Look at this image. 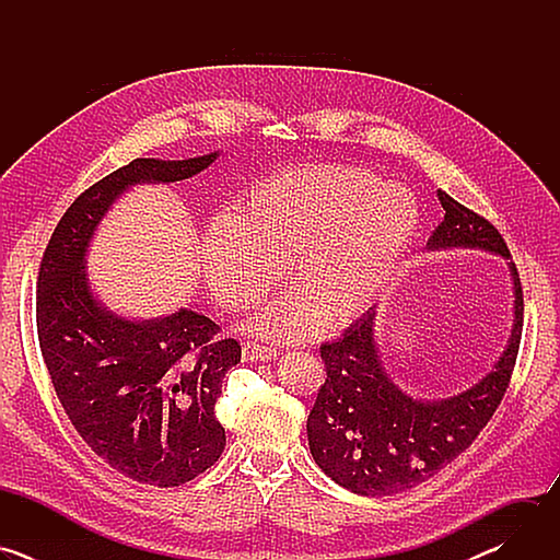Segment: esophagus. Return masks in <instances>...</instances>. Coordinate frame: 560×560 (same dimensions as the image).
<instances>
[{
	"label": "esophagus",
	"instance_id": "esophagus-1",
	"mask_svg": "<svg viewBox=\"0 0 560 560\" xmlns=\"http://www.w3.org/2000/svg\"><path fill=\"white\" fill-rule=\"evenodd\" d=\"M277 354H279L277 348L261 346L255 341L244 343V361H272V359H277Z\"/></svg>",
	"mask_w": 560,
	"mask_h": 560
}]
</instances>
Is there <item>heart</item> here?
Listing matches in <instances>:
<instances>
[{"mask_svg":"<svg viewBox=\"0 0 560 560\" xmlns=\"http://www.w3.org/2000/svg\"><path fill=\"white\" fill-rule=\"evenodd\" d=\"M421 223L412 190L352 166H314L257 182L206 232L201 266L221 305L250 310L279 281L294 290L253 322L259 335L301 339L324 318L363 314L408 253Z\"/></svg>","mask_w":560,"mask_h":560,"instance_id":"b5f03b06","label":"heart"}]
</instances>
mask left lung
<instances>
[{"label": "left lung", "instance_id": "obj_1", "mask_svg": "<svg viewBox=\"0 0 560 560\" xmlns=\"http://www.w3.org/2000/svg\"><path fill=\"white\" fill-rule=\"evenodd\" d=\"M445 217L428 246L481 248L510 259L501 232L443 190ZM514 328L494 370L467 392L445 401H415L381 368L374 346V310H368L341 339L322 343L326 381L307 417L310 452L335 483L363 497L406 492L465 452L508 392L523 335V285L516 264Z\"/></svg>", "mask_w": 560, "mask_h": 560}]
</instances>
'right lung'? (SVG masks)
<instances>
[{
    "mask_svg": "<svg viewBox=\"0 0 560 560\" xmlns=\"http://www.w3.org/2000/svg\"><path fill=\"white\" fill-rule=\"evenodd\" d=\"M214 159H135L106 175L70 203L39 264L37 339L63 412L113 469L154 488L188 483L221 456L225 430L214 404L242 346L219 339L214 322L186 307L154 322L108 312L89 290L84 255L128 186L182 182Z\"/></svg>",
    "mask_w": 560,
    "mask_h": 560,
    "instance_id": "obj_1",
    "label": "right lung"
}]
</instances>
